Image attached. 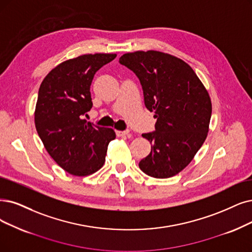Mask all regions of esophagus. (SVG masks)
<instances>
[{
	"instance_id": "1",
	"label": "esophagus",
	"mask_w": 252,
	"mask_h": 252,
	"mask_svg": "<svg viewBox=\"0 0 252 252\" xmlns=\"http://www.w3.org/2000/svg\"><path fill=\"white\" fill-rule=\"evenodd\" d=\"M116 133L118 136H126L129 134V130H124V131H120V130H117Z\"/></svg>"
}]
</instances>
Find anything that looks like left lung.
I'll return each mask as SVG.
<instances>
[{
	"label": "left lung",
	"instance_id": "obj_1",
	"mask_svg": "<svg viewBox=\"0 0 252 252\" xmlns=\"http://www.w3.org/2000/svg\"><path fill=\"white\" fill-rule=\"evenodd\" d=\"M119 62L138 77L145 105L157 119L155 131L142 135L152 146L139 168L157 179L179 174L208 135L212 114L208 91L192 68L169 54L139 50L123 55Z\"/></svg>",
	"mask_w": 252,
	"mask_h": 252
}]
</instances>
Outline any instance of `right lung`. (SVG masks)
Masks as SVG:
<instances>
[{"label": "right lung", "mask_w": 252, "mask_h": 252, "mask_svg": "<svg viewBox=\"0 0 252 252\" xmlns=\"http://www.w3.org/2000/svg\"><path fill=\"white\" fill-rule=\"evenodd\" d=\"M116 54L83 55L59 64L42 80L35 108L39 137L67 173L84 177L104 164L107 146L116 138L112 128L87 122L92 108L90 87L98 70Z\"/></svg>", "instance_id": "obj_1"}]
</instances>
